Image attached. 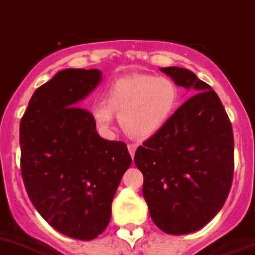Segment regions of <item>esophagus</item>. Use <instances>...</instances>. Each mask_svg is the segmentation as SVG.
Segmentation results:
<instances>
[{
	"label": "esophagus",
	"instance_id": "1",
	"mask_svg": "<svg viewBox=\"0 0 255 255\" xmlns=\"http://www.w3.org/2000/svg\"><path fill=\"white\" fill-rule=\"evenodd\" d=\"M136 150H137V145L136 144L128 145V151H129V154H131L132 157H134V153H136Z\"/></svg>",
	"mask_w": 255,
	"mask_h": 255
}]
</instances>
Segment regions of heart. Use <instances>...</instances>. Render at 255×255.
<instances>
[{
    "mask_svg": "<svg viewBox=\"0 0 255 255\" xmlns=\"http://www.w3.org/2000/svg\"><path fill=\"white\" fill-rule=\"evenodd\" d=\"M180 89L174 79L137 74L118 79L105 93V101L92 108L98 129L109 132L119 118L123 131L132 137L146 138L157 133L170 121L179 106Z\"/></svg>",
    "mask_w": 255,
    "mask_h": 255,
    "instance_id": "obj_1",
    "label": "heart"
}]
</instances>
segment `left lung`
<instances>
[{
	"mask_svg": "<svg viewBox=\"0 0 255 255\" xmlns=\"http://www.w3.org/2000/svg\"><path fill=\"white\" fill-rule=\"evenodd\" d=\"M160 71L194 93L138 146L134 163L155 226L170 235L194 232L223 207L233 176V133L214 89L187 68Z\"/></svg>",
	"mask_w": 255,
	"mask_h": 255,
	"instance_id": "left-lung-1",
	"label": "left lung"
}]
</instances>
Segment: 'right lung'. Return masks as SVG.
<instances>
[{
  "mask_svg": "<svg viewBox=\"0 0 255 255\" xmlns=\"http://www.w3.org/2000/svg\"><path fill=\"white\" fill-rule=\"evenodd\" d=\"M100 70L66 68L37 88L20 121L22 176L36 210L58 232L92 240L110 222L111 202L132 164L127 145L100 137L79 108Z\"/></svg>",
  "mask_w": 255,
  "mask_h": 255,
  "instance_id": "right-lung-1",
  "label": "right lung"
}]
</instances>
